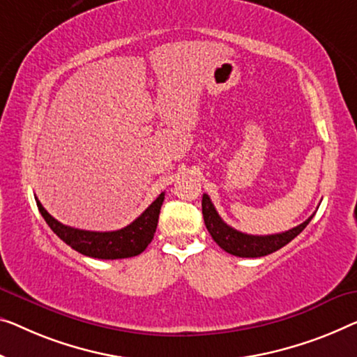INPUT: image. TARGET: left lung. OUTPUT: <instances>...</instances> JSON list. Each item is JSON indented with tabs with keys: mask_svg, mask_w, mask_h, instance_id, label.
<instances>
[{
	"mask_svg": "<svg viewBox=\"0 0 357 357\" xmlns=\"http://www.w3.org/2000/svg\"><path fill=\"white\" fill-rule=\"evenodd\" d=\"M202 213H204L205 226L208 229L210 236L213 237V241L225 250V252L241 258H259L273 252H278L279 248L285 247L287 243L294 241L298 234L310 225L312 216H310L305 222H301L300 226H296L290 231L271 234V236H252V234H243L234 229L231 226H227L221 220V216L218 215L215 205L211 204L210 197L206 194L202 197Z\"/></svg>",
	"mask_w": 357,
	"mask_h": 357,
	"instance_id": "8db88e82",
	"label": "left lung"
}]
</instances>
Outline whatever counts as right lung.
<instances>
[{
	"label": "right lung",
	"instance_id": "1",
	"mask_svg": "<svg viewBox=\"0 0 357 357\" xmlns=\"http://www.w3.org/2000/svg\"><path fill=\"white\" fill-rule=\"evenodd\" d=\"M165 199V192L157 197L147 208L142 211L141 216H137L131 225H128L123 229L109 231V232H96V231H83L75 227L66 226L54 220L50 213L45 210V206L40 204L38 199L36 205L41 216L45 218L47 226L57 237L67 243L68 247L77 250L78 253L86 255L91 258L99 259H120L131 258L144 252L149 243L152 242L153 234L157 229L158 215Z\"/></svg>",
	"mask_w": 357,
	"mask_h": 357
}]
</instances>
